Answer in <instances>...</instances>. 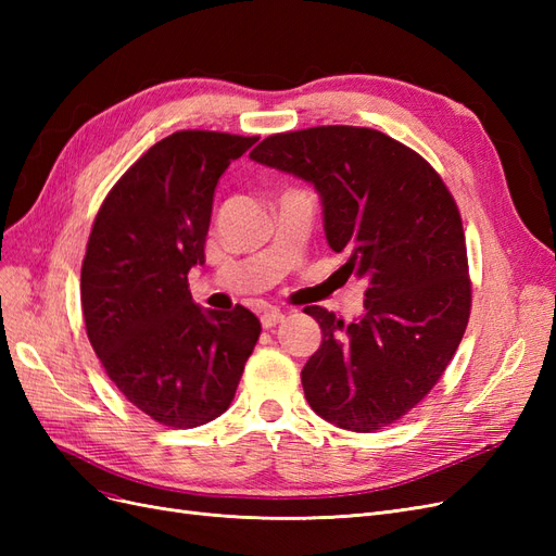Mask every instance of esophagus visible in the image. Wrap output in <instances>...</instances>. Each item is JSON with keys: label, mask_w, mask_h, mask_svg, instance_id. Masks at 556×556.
<instances>
[{"label": "esophagus", "mask_w": 556, "mask_h": 556, "mask_svg": "<svg viewBox=\"0 0 556 556\" xmlns=\"http://www.w3.org/2000/svg\"><path fill=\"white\" fill-rule=\"evenodd\" d=\"M260 319H262V327H264V329H271V327H276V325L282 323L285 315H282L278 308H266Z\"/></svg>", "instance_id": "1"}]
</instances>
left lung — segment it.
I'll list each match as a JSON object with an SVG mask.
<instances>
[{
	"label": "left lung",
	"mask_w": 556,
	"mask_h": 556,
	"mask_svg": "<svg viewBox=\"0 0 556 556\" xmlns=\"http://www.w3.org/2000/svg\"><path fill=\"white\" fill-rule=\"evenodd\" d=\"M250 157L315 185L341 271L366 280L364 315L323 329L301 371L311 408L371 433L396 422L441 380L470 315L466 239L457 201L415 150L368 127L327 125L266 137Z\"/></svg>",
	"instance_id": "obj_1"
}]
</instances>
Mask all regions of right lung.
<instances>
[{
  "label": "right lung",
  "instance_id": "obj_1",
  "mask_svg": "<svg viewBox=\"0 0 556 556\" xmlns=\"http://www.w3.org/2000/svg\"><path fill=\"white\" fill-rule=\"evenodd\" d=\"M255 141L174 131L129 166L94 217L80 268L88 339L117 390L164 427L220 417L260 339L255 313L199 308L188 285L206 262L215 185Z\"/></svg>",
  "mask_w": 556,
  "mask_h": 556
}]
</instances>
